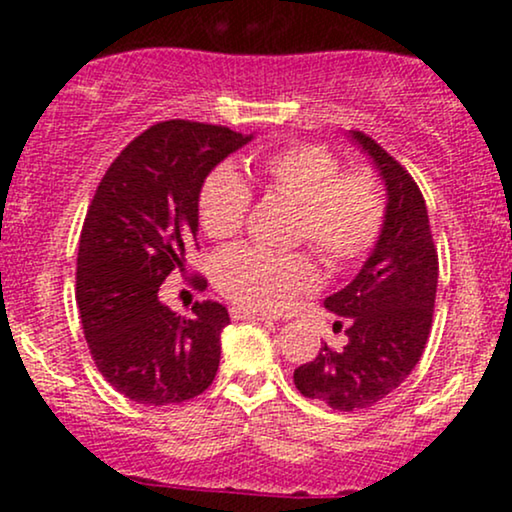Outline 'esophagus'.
Returning <instances> with one entry per match:
<instances>
[{"label": "esophagus", "instance_id": "34e87169", "mask_svg": "<svg viewBox=\"0 0 512 512\" xmlns=\"http://www.w3.org/2000/svg\"><path fill=\"white\" fill-rule=\"evenodd\" d=\"M231 317L233 320H252V322H264L267 320V315L262 313H252V310H245V308H238V305H233L231 308Z\"/></svg>", "mask_w": 512, "mask_h": 512}]
</instances>
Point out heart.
Here are the masks:
<instances>
[{
  "label": "heart",
  "mask_w": 512,
  "mask_h": 512,
  "mask_svg": "<svg viewBox=\"0 0 512 512\" xmlns=\"http://www.w3.org/2000/svg\"><path fill=\"white\" fill-rule=\"evenodd\" d=\"M267 192L298 204L293 240H308L332 269L368 255L385 226V195L370 170H342L339 158L317 144H291L250 163ZM252 192L233 168L219 166L204 178L197 197L199 226L211 240L243 231ZM216 289L238 308L281 313L301 293L317 289L320 272L305 252H267L250 245L221 250L211 264Z\"/></svg>",
  "instance_id": "1"
}]
</instances>
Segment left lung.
I'll return each instance as SVG.
<instances>
[{"label":"left lung","mask_w":512,"mask_h":512,"mask_svg":"<svg viewBox=\"0 0 512 512\" xmlns=\"http://www.w3.org/2000/svg\"><path fill=\"white\" fill-rule=\"evenodd\" d=\"M351 139L385 182V226L356 279L325 298L327 310L346 317V346L325 344L293 370L303 397L339 411L373 407L409 378L431 334L438 289V252L419 185L368 134L351 132ZM334 325L342 330V320Z\"/></svg>","instance_id":"obj_1"}]
</instances>
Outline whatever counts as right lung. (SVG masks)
I'll return each mask as SVG.
<instances>
[{"instance_id": "1", "label": "right lung", "mask_w": 512, "mask_h": 512, "mask_svg": "<svg viewBox=\"0 0 512 512\" xmlns=\"http://www.w3.org/2000/svg\"><path fill=\"white\" fill-rule=\"evenodd\" d=\"M250 139L207 122H158L122 149L93 195L76 257V303L98 370L132 402L180 404L216 378L228 310L202 301L178 315L158 289L197 240L204 178ZM192 284L204 289L207 281L195 276Z\"/></svg>"}]
</instances>
